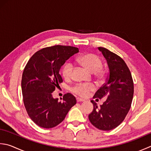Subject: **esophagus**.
Segmentation results:
<instances>
[{"label":"esophagus","instance_id":"esophagus-1","mask_svg":"<svg viewBox=\"0 0 151 151\" xmlns=\"http://www.w3.org/2000/svg\"><path fill=\"white\" fill-rule=\"evenodd\" d=\"M76 101H77V102H81V101H84L85 100L82 98H80V97H77V98H76Z\"/></svg>","mask_w":151,"mask_h":151}]
</instances>
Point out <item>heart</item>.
Returning <instances> with one entry per match:
<instances>
[{"label": "heart", "instance_id": "1", "mask_svg": "<svg viewBox=\"0 0 151 151\" xmlns=\"http://www.w3.org/2000/svg\"><path fill=\"white\" fill-rule=\"evenodd\" d=\"M77 61L82 65L90 70V71L94 73L99 70L101 67V60L98 56L91 53H87L82 55L77 58ZM73 65L71 63H67L65 65L62 73L63 77L65 79H69L72 76ZM95 89V86L91 84H85L81 83L75 86L73 88V91L77 95L81 97H87L90 91Z\"/></svg>", "mask_w": 151, "mask_h": 151}]
</instances>
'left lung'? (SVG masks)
<instances>
[{"label": "left lung", "mask_w": 151, "mask_h": 151, "mask_svg": "<svg viewBox=\"0 0 151 151\" xmlns=\"http://www.w3.org/2000/svg\"><path fill=\"white\" fill-rule=\"evenodd\" d=\"M109 67L107 82L96 91L93 98H107L97 107L93 100V109L88 118L91 124L101 130H111L124 120L130 109L134 96V82L131 73L122 58L109 50L99 47Z\"/></svg>", "instance_id": "left-lung-1"}]
</instances>
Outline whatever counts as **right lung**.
Segmentation results:
<instances>
[{
    "label": "right lung",
    "instance_id": "1",
    "mask_svg": "<svg viewBox=\"0 0 151 151\" xmlns=\"http://www.w3.org/2000/svg\"><path fill=\"white\" fill-rule=\"evenodd\" d=\"M79 52L73 46H54L37 52L23 70L22 90L23 102L29 117L38 126L52 128L65 118L76 103L75 97L65 94L63 102L54 98L52 92L63 82L61 66L70 56Z\"/></svg>",
    "mask_w": 151,
    "mask_h": 151
}]
</instances>
